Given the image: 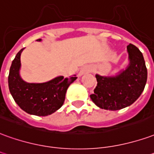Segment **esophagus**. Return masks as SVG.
Returning a JSON list of instances; mask_svg holds the SVG:
<instances>
[{"label":"esophagus","instance_id":"34e87169","mask_svg":"<svg viewBox=\"0 0 154 154\" xmlns=\"http://www.w3.org/2000/svg\"><path fill=\"white\" fill-rule=\"evenodd\" d=\"M89 71H90V66H84L83 67H82V68H81L80 72H79L78 75H79V76H82V75H83V74L88 72Z\"/></svg>","mask_w":154,"mask_h":154}]
</instances>
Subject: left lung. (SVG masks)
<instances>
[{
    "label": "left lung",
    "mask_w": 154,
    "mask_h": 154,
    "mask_svg": "<svg viewBox=\"0 0 154 154\" xmlns=\"http://www.w3.org/2000/svg\"><path fill=\"white\" fill-rule=\"evenodd\" d=\"M129 65L114 77L96 75L97 84L90 97L97 107L116 111L128 107L140 97L147 82L148 72L142 52L137 47H128Z\"/></svg>",
    "instance_id": "1"
}]
</instances>
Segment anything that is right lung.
Wrapping results in <instances>:
<instances>
[{
  "label": "right lung",
  "mask_w": 154,
  "mask_h": 154,
  "mask_svg": "<svg viewBox=\"0 0 154 154\" xmlns=\"http://www.w3.org/2000/svg\"><path fill=\"white\" fill-rule=\"evenodd\" d=\"M41 41V39L36 40ZM22 48L12 61L8 76L9 90L15 102L29 114L47 116L63 105L67 88L77 77L64 78L62 76L43 83H29L20 77ZM76 76V75H74Z\"/></svg>",
  "instance_id": "1"
}]
</instances>
